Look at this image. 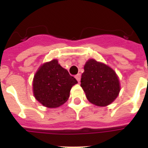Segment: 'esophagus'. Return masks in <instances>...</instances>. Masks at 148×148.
I'll return each instance as SVG.
<instances>
[{
  "label": "esophagus",
  "mask_w": 148,
  "mask_h": 148,
  "mask_svg": "<svg viewBox=\"0 0 148 148\" xmlns=\"http://www.w3.org/2000/svg\"><path fill=\"white\" fill-rule=\"evenodd\" d=\"M75 78H76V80L78 81V82H80V81H81V74L80 73H78V74H77V75H75Z\"/></svg>",
  "instance_id": "1"
}]
</instances>
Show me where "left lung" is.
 <instances>
[{
  "instance_id": "left-lung-1",
  "label": "left lung",
  "mask_w": 148,
  "mask_h": 148,
  "mask_svg": "<svg viewBox=\"0 0 148 148\" xmlns=\"http://www.w3.org/2000/svg\"><path fill=\"white\" fill-rule=\"evenodd\" d=\"M84 69L81 87L89 101L99 107L111 104L120 92L119 80L116 72L94 59H89Z\"/></svg>"
}]
</instances>
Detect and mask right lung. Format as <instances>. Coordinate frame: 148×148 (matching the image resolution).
<instances>
[{
	"label": "right lung",
	"instance_id": "right-lung-1",
	"mask_svg": "<svg viewBox=\"0 0 148 148\" xmlns=\"http://www.w3.org/2000/svg\"><path fill=\"white\" fill-rule=\"evenodd\" d=\"M77 83L58 60L54 59L41 65L36 72L33 93L36 100L47 108H58L68 100L72 87Z\"/></svg>",
	"mask_w": 148,
	"mask_h": 148
}]
</instances>
